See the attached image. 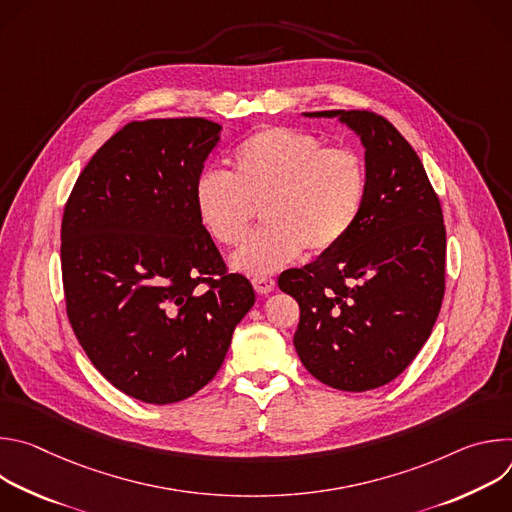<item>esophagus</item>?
<instances>
[{"instance_id": "34e87169", "label": "esophagus", "mask_w": 512, "mask_h": 512, "mask_svg": "<svg viewBox=\"0 0 512 512\" xmlns=\"http://www.w3.org/2000/svg\"><path fill=\"white\" fill-rule=\"evenodd\" d=\"M251 281H253L255 291H257V294H261V296H267V294H271V291L275 289V279H271V277H253Z\"/></svg>"}]
</instances>
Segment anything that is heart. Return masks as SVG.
<instances>
[{
    "mask_svg": "<svg viewBox=\"0 0 512 512\" xmlns=\"http://www.w3.org/2000/svg\"><path fill=\"white\" fill-rule=\"evenodd\" d=\"M231 174L204 170L194 182L202 227L225 247L247 237L255 206L267 225L233 257L245 273H271L310 255L334 251L352 233L369 194V170L350 148L294 127H265L243 139L231 156Z\"/></svg>",
    "mask_w": 512,
    "mask_h": 512,
    "instance_id": "obj_1",
    "label": "heart"
}]
</instances>
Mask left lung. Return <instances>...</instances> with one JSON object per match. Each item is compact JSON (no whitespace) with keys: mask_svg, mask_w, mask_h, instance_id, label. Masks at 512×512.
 <instances>
[{"mask_svg":"<svg viewBox=\"0 0 512 512\" xmlns=\"http://www.w3.org/2000/svg\"><path fill=\"white\" fill-rule=\"evenodd\" d=\"M360 135L369 194L334 251L279 275L300 304L294 336L304 367L340 391L397 379L429 338L446 291L442 204L407 139L373 111H318Z\"/></svg>","mask_w":512,"mask_h":512,"instance_id":"1","label":"left lung"}]
</instances>
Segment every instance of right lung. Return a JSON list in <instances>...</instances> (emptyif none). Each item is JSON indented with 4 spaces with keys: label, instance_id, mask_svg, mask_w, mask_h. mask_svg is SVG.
<instances>
[{
    "label": "right lung",
    "instance_id": "obj_1",
    "mask_svg": "<svg viewBox=\"0 0 512 512\" xmlns=\"http://www.w3.org/2000/svg\"><path fill=\"white\" fill-rule=\"evenodd\" d=\"M218 133L202 117L131 121L101 145L64 206L68 322L95 369L143 403H176L212 381L255 304L194 204Z\"/></svg>",
    "mask_w": 512,
    "mask_h": 512
}]
</instances>
